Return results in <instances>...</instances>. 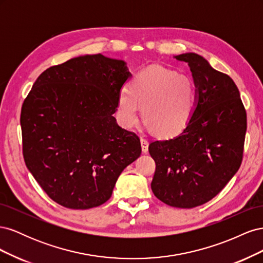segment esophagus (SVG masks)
Segmentation results:
<instances>
[{
	"instance_id": "esophagus-1",
	"label": "esophagus",
	"mask_w": 263,
	"mask_h": 263,
	"mask_svg": "<svg viewBox=\"0 0 263 263\" xmlns=\"http://www.w3.org/2000/svg\"><path fill=\"white\" fill-rule=\"evenodd\" d=\"M140 144H141V149H142V153H147L148 151V145H149V142H148V140L146 139V138H144V137H141L140 138Z\"/></svg>"
}]
</instances>
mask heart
<instances>
[{"mask_svg":"<svg viewBox=\"0 0 263 263\" xmlns=\"http://www.w3.org/2000/svg\"><path fill=\"white\" fill-rule=\"evenodd\" d=\"M197 103L194 82L186 76L163 67L140 71L129 89L119 92L117 112L125 127L135 126L140 116L150 132L158 137L176 136L192 119Z\"/></svg>","mask_w":263,"mask_h":263,"instance_id":"obj_1","label":"heart"}]
</instances>
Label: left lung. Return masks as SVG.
I'll use <instances>...</instances> for the list:
<instances>
[{
    "label": "left lung",
    "instance_id": "left-lung-1",
    "mask_svg": "<svg viewBox=\"0 0 263 263\" xmlns=\"http://www.w3.org/2000/svg\"><path fill=\"white\" fill-rule=\"evenodd\" d=\"M174 58L189 63L197 103L192 119L177 137L149 145L156 162L151 190L166 205L193 209L216 196L239 169L247 114L229 76L193 52Z\"/></svg>",
    "mask_w": 263,
    "mask_h": 263
}]
</instances>
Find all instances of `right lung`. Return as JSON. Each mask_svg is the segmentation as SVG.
I'll return each mask as SVG.
<instances>
[{"mask_svg": "<svg viewBox=\"0 0 263 263\" xmlns=\"http://www.w3.org/2000/svg\"><path fill=\"white\" fill-rule=\"evenodd\" d=\"M129 78L123 60L81 55L45 70L24 100V160L63 208L104 204L122 171L140 156L139 137L113 116Z\"/></svg>", "mask_w": 263, "mask_h": 263, "instance_id": "right-lung-1", "label": "right lung"}]
</instances>
